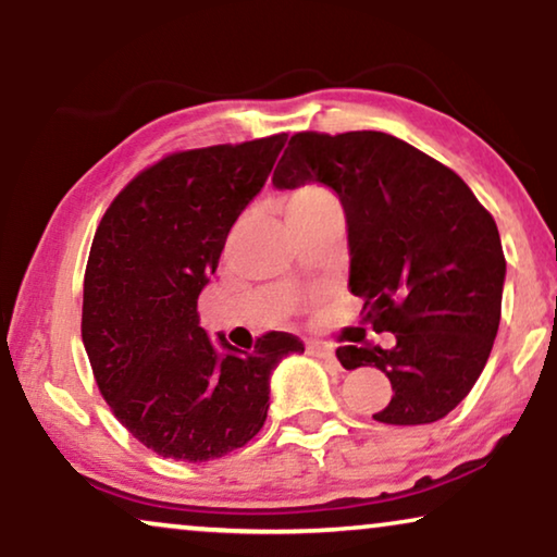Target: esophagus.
Here are the masks:
<instances>
[{"instance_id": "obj_1", "label": "esophagus", "mask_w": 557, "mask_h": 557, "mask_svg": "<svg viewBox=\"0 0 557 557\" xmlns=\"http://www.w3.org/2000/svg\"><path fill=\"white\" fill-rule=\"evenodd\" d=\"M309 352L319 357V360H330V362H337V357H334V349L330 345H324V342H309Z\"/></svg>"}]
</instances>
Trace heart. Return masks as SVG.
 I'll return each instance as SVG.
<instances>
[{"mask_svg": "<svg viewBox=\"0 0 557 557\" xmlns=\"http://www.w3.org/2000/svg\"><path fill=\"white\" fill-rule=\"evenodd\" d=\"M339 202L330 189L322 185H304L296 187L292 195L286 197V215L288 220H299V218H314L319 212L326 210H337Z\"/></svg>", "mask_w": 557, "mask_h": 557, "instance_id": "b5f03b06", "label": "heart"}]
</instances>
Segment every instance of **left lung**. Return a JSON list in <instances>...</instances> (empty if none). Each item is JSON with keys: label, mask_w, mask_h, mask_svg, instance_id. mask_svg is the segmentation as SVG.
<instances>
[{"label": "left lung", "mask_w": 557, "mask_h": 557, "mask_svg": "<svg viewBox=\"0 0 557 557\" xmlns=\"http://www.w3.org/2000/svg\"><path fill=\"white\" fill-rule=\"evenodd\" d=\"M273 185L322 182L347 215L349 292L364 322L395 345L337 349L342 368L372 364L393 398L372 418L433 423L467 398L490 360L507 261L490 210L436 159L383 132H299Z\"/></svg>", "instance_id": "left-lung-1"}]
</instances>
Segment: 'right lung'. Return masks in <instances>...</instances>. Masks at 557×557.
<instances>
[{"mask_svg":"<svg viewBox=\"0 0 557 557\" xmlns=\"http://www.w3.org/2000/svg\"><path fill=\"white\" fill-rule=\"evenodd\" d=\"M286 134L172 151L141 170L98 223L83 278L81 334L103 400L162 459L202 463L263 429L269 377L304 352L265 332L250 352L200 326L202 286L225 238L263 187Z\"/></svg>","mask_w":557,"mask_h":557,"instance_id":"add662e5","label":"right lung"}]
</instances>
